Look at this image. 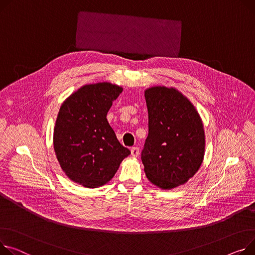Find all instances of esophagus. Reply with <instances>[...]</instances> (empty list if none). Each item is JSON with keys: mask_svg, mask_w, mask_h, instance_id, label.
<instances>
[{"mask_svg": "<svg viewBox=\"0 0 255 255\" xmlns=\"http://www.w3.org/2000/svg\"><path fill=\"white\" fill-rule=\"evenodd\" d=\"M131 155H132L133 157H137V156L139 155V148L136 147V146L132 147V148H131Z\"/></svg>", "mask_w": 255, "mask_h": 255, "instance_id": "34e87169", "label": "esophagus"}]
</instances>
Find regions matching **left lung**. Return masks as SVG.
Instances as JSON below:
<instances>
[{"instance_id":"obj_1","label":"left lung","mask_w":255,"mask_h":255,"mask_svg":"<svg viewBox=\"0 0 255 255\" xmlns=\"http://www.w3.org/2000/svg\"><path fill=\"white\" fill-rule=\"evenodd\" d=\"M148 135L141 152L147 179L162 190L184 184L200 169L205 132L194 105L173 87L145 89Z\"/></svg>"}]
</instances>
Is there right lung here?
<instances>
[{"label":"right lung","mask_w":255,"mask_h":255,"mask_svg":"<svg viewBox=\"0 0 255 255\" xmlns=\"http://www.w3.org/2000/svg\"><path fill=\"white\" fill-rule=\"evenodd\" d=\"M123 88L109 82L84 85L61 105L53 131L65 175L87 189L108 183L130 150L117 139L107 115Z\"/></svg>","instance_id":"obj_1"}]
</instances>
